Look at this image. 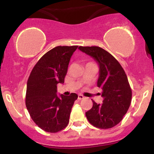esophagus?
I'll return each mask as SVG.
<instances>
[{
  "label": "esophagus",
  "instance_id": "esophagus-1",
  "mask_svg": "<svg viewBox=\"0 0 154 154\" xmlns=\"http://www.w3.org/2000/svg\"><path fill=\"white\" fill-rule=\"evenodd\" d=\"M84 98H85V97H84L83 95H82V94H79V95H78V100H83Z\"/></svg>",
  "mask_w": 154,
  "mask_h": 154
}]
</instances>
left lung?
<instances>
[{
	"label": "left lung",
	"mask_w": 154,
	"mask_h": 154,
	"mask_svg": "<svg viewBox=\"0 0 154 154\" xmlns=\"http://www.w3.org/2000/svg\"><path fill=\"white\" fill-rule=\"evenodd\" d=\"M79 48L98 63L97 86L103 91L102 97L104 98L102 104L93 100V107L85 113L87 119L97 128H112L122 121L132 100V90L127 75L119 62L103 48L99 46H79Z\"/></svg>",
	"instance_id": "1"
}]
</instances>
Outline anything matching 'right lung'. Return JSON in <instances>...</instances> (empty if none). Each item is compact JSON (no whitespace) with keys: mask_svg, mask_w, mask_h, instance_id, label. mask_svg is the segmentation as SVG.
Returning a JSON list of instances; mask_svg holds the SVG:
<instances>
[{"mask_svg":"<svg viewBox=\"0 0 154 154\" xmlns=\"http://www.w3.org/2000/svg\"><path fill=\"white\" fill-rule=\"evenodd\" d=\"M78 45L57 46L36 63L28 78L25 105L33 122L42 130L57 132L69 124L78 95H57V85L63 84L71 56Z\"/></svg>","mask_w":154,"mask_h":154,"instance_id":"right-lung-1","label":"right lung"}]
</instances>
